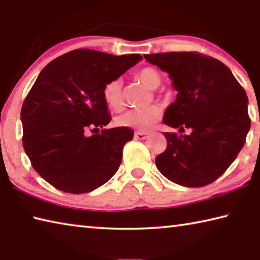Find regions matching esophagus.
I'll return each mask as SVG.
<instances>
[{"label": "esophagus", "mask_w": 260, "mask_h": 260, "mask_svg": "<svg viewBox=\"0 0 260 260\" xmlns=\"http://www.w3.org/2000/svg\"><path fill=\"white\" fill-rule=\"evenodd\" d=\"M149 136V133L148 132H140V131H136L134 133V138L136 140H144L147 139Z\"/></svg>", "instance_id": "obj_1"}]
</instances>
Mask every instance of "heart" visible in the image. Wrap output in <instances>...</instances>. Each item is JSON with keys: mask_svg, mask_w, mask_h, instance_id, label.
Instances as JSON below:
<instances>
[{"mask_svg": "<svg viewBox=\"0 0 260 260\" xmlns=\"http://www.w3.org/2000/svg\"><path fill=\"white\" fill-rule=\"evenodd\" d=\"M138 78L144 85L156 89L160 85V76L155 69L144 68L138 72ZM103 99L105 103L113 110L121 109L124 104V94H122L121 79H112L104 85ZM161 117V109L156 104L148 105L146 108L129 109L117 117L118 126L131 127L139 131H147L157 124Z\"/></svg>", "mask_w": 260, "mask_h": 260, "instance_id": "1", "label": "heart"}]
</instances>
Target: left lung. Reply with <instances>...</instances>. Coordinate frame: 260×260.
<instances>
[{"instance_id": "left-lung-1", "label": "left lung", "mask_w": 260, "mask_h": 260, "mask_svg": "<svg viewBox=\"0 0 260 260\" xmlns=\"http://www.w3.org/2000/svg\"><path fill=\"white\" fill-rule=\"evenodd\" d=\"M144 58L169 73L178 90L162 121L181 134L165 132L167 147L157 156L156 166L184 187L212 183L245 143L251 120L244 88L225 64L201 52H161ZM186 128L190 135L182 134Z\"/></svg>"}]
</instances>
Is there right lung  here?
Masks as SVG:
<instances>
[{
    "instance_id": "1",
    "label": "right lung",
    "mask_w": 260,
    "mask_h": 260,
    "mask_svg": "<svg viewBox=\"0 0 260 260\" xmlns=\"http://www.w3.org/2000/svg\"><path fill=\"white\" fill-rule=\"evenodd\" d=\"M141 59L139 54L76 49L39 74L21 107L23 147L33 169L51 186L70 193L89 192L119 169L122 148L134 131L99 132L111 120L103 88Z\"/></svg>"
}]
</instances>
